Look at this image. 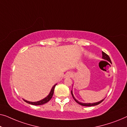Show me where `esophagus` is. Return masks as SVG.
Here are the masks:
<instances>
[{"instance_id":"1","label":"esophagus","mask_w":127,"mask_h":127,"mask_svg":"<svg viewBox=\"0 0 127 127\" xmlns=\"http://www.w3.org/2000/svg\"><path fill=\"white\" fill-rule=\"evenodd\" d=\"M72 74L71 72H69L67 74V77L70 78V77H72Z\"/></svg>"}]
</instances>
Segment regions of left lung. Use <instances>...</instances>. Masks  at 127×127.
Returning a JSON list of instances; mask_svg holds the SVG:
<instances>
[{
  "mask_svg": "<svg viewBox=\"0 0 127 127\" xmlns=\"http://www.w3.org/2000/svg\"><path fill=\"white\" fill-rule=\"evenodd\" d=\"M102 58L103 59L108 60V61L110 62V63H112V62H111V60H110L109 56L108 55L106 54V53H105V52H102ZM71 94H72V96L73 98L74 99L75 101L78 103H79V105H82V106H95V105H97L99 104L100 103H101L102 102V101H103V99H102V100H101V101L98 102L93 103H82V102H79V101H78L77 100H76L75 98L74 97V95H73V94H72V90H71Z\"/></svg>",
  "mask_w": 127,
  "mask_h": 127,
  "instance_id": "1",
  "label": "left lung"
}]
</instances>
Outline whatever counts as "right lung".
I'll use <instances>...</instances> for the list:
<instances>
[{"mask_svg":"<svg viewBox=\"0 0 127 127\" xmlns=\"http://www.w3.org/2000/svg\"><path fill=\"white\" fill-rule=\"evenodd\" d=\"M57 84H55V85L53 86L52 88V90L51 91V92H50V93L49 95H48L47 97L41 100V101H37V102H29V101H26V100H25L24 101L26 102H27L28 103H30V104L31 105H42V104H44V103H45L46 102H48V101H49L52 98V97L53 96V93H54V89H55V87L56 86Z\"/></svg>","mask_w":127,"mask_h":127,"instance_id":"1","label":"right lung"}]
</instances>
